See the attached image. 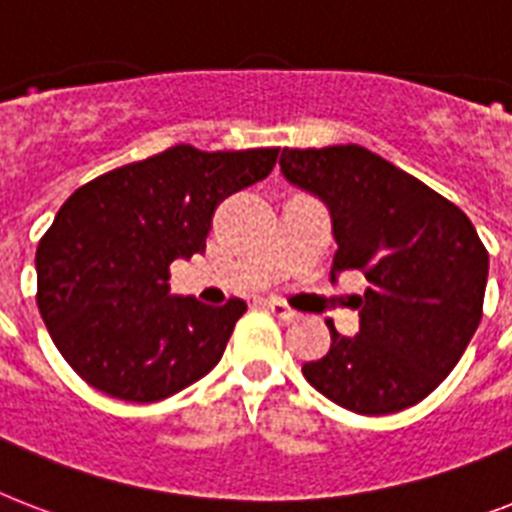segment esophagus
<instances>
[{
	"mask_svg": "<svg viewBox=\"0 0 512 512\" xmlns=\"http://www.w3.org/2000/svg\"><path fill=\"white\" fill-rule=\"evenodd\" d=\"M265 305H268V310H270V313H273V315H276L278 321L292 323V321H297V318H299L297 310H292V307L286 305V302H281V299H268Z\"/></svg>",
	"mask_w": 512,
	"mask_h": 512,
	"instance_id": "esophagus-1",
	"label": "esophagus"
}]
</instances>
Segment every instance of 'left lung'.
Returning <instances> with one entry per match:
<instances>
[{"instance_id":"1","label":"left lung","mask_w":512,"mask_h":512,"mask_svg":"<svg viewBox=\"0 0 512 512\" xmlns=\"http://www.w3.org/2000/svg\"><path fill=\"white\" fill-rule=\"evenodd\" d=\"M286 181L323 199L339 244L331 281H368L357 336L334 323L331 350L302 373L323 397L360 415L426 400L458 365L484 307L489 255L468 215L371 149H284Z\"/></svg>"}]
</instances>
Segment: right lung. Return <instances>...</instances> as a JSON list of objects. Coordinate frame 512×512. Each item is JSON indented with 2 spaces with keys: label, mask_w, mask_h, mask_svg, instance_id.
I'll use <instances>...</instances> for the list:
<instances>
[{
  "label": "right lung",
  "mask_w": 512,
  "mask_h": 512,
  "mask_svg": "<svg viewBox=\"0 0 512 512\" xmlns=\"http://www.w3.org/2000/svg\"><path fill=\"white\" fill-rule=\"evenodd\" d=\"M278 149L176 144L83 184L36 249V305L78 376L157 402L210 373L247 305L170 294V263L205 252L215 207L276 165Z\"/></svg>",
  "instance_id": "obj_1"
}]
</instances>
